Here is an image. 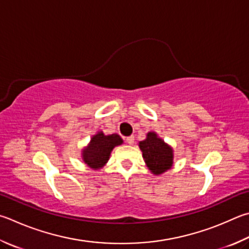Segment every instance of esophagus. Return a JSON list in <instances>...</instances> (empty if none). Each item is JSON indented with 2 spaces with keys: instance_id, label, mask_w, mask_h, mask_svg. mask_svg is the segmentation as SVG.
Listing matches in <instances>:
<instances>
[{
  "instance_id": "esophagus-1",
  "label": "esophagus",
  "mask_w": 249,
  "mask_h": 249,
  "mask_svg": "<svg viewBox=\"0 0 249 249\" xmlns=\"http://www.w3.org/2000/svg\"><path fill=\"white\" fill-rule=\"evenodd\" d=\"M134 140H135V137L133 136H128V137H126V142H127L128 144H133L134 143Z\"/></svg>"
}]
</instances>
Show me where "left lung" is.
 I'll list each match as a JSON object with an SVG mask.
<instances>
[{
  "label": "left lung",
  "instance_id": "8db88e82",
  "mask_svg": "<svg viewBox=\"0 0 249 249\" xmlns=\"http://www.w3.org/2000/svg\"><path fill=\"white\" fill-rule=\"evenodd\" d=\"M142 157L152 173L161 174L173 164V151L163 140L158 138L157 134L148 133L147 138L139 142Z\"/></svg>",
  "mask_w": 249,
  "mask_h": 249
}]
</instances>
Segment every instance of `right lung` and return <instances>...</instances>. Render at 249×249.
<instances>
[{"instance_id": "right-lung-1", "label": "right lung", "mask_w": 249, "mask_h": 249, "mask_svg": "<svg viewBox=\"0 0 249 249\" xmlns=\"http://www.w3.org/2000/svg\"><path fill=\"white\" fill-rule=\"evenodd\" d=\"M123 140L117 134L106 136L103 133H98L91 138L89 146L83 151L85 163L90 168L97 170L107 163L110 153L115 146H119Z\"/></svg>"}]
</instances>
